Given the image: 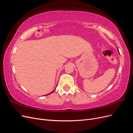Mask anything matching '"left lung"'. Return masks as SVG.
Wrapping results in <instances>:
<instances>
[{
    "label": "left lung",
    "mask_w": 133,
    "mask_h": 133,
    "mask_svg": "<svg viewBox=\"0 0 133 133\" xmlns=\"http://www.w3.org/2000/svg\"><path fill=\"white\" fill-rule=\"evenodd\" d=\"M118 52H119V50H118Z\"/></svg>",
    "instance_id": "obj_1"
}]
</instances>
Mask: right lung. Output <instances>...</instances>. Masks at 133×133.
Here are the masks:
<instances>
[{
  "mask_svg": "<svg viewBox=\"0 0 133 133\" xmlns=\"http://www.w3.org/2000/svg\"><path fill=\"white\" fill-rule=\"evenodd\" d=\"M53 91H52V92H50V93H49V94H47V95H49V94H51V93H52V92H53Z\"/></svg>",
  "mask_w": 133,
  "mask_h": 133,
  "instance_id": "add662e5",
  "label": "right lung"
}]
</instances>
